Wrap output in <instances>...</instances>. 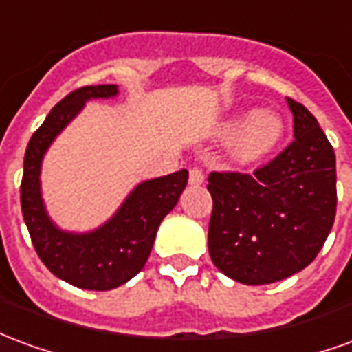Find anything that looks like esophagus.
<instances>
[{"label":"esophagus","mask_w":352,"mask_h":352,"mask_svg":"<svg viewBox=\"0 0 352 352\" xmlns=\"http://www.w3.org/2000/svg\"><path fill=\"white\" fill-rule=\"evenodd\" d=\"M204 181H206V173H204V169L201 168H190V184H204Z\"/></svg>","instance_id":"34e87169"}]
</instances>
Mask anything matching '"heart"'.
Returning a JSON list of instances; mask_svg holds the SVG:
<instances>
[{
	"label": "heart",
	"mask_w": 352,
	"mask_h": 352,
	"mask_svg": "<svg viewBox=\"0 0 352 352\" xmlns=\"http://www.w3.org/2000/svg\"><path fill=\"white\" fill-rule=\"evenodd\" d=\"M224 139L236 138L234 160L243 166H251L264 160L279 146L285 135V122L275 113H258L232 118L221 128Z\"/></svg>",
	"instance_id": "1"
}]
</instances>
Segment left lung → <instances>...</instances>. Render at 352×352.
<instances>
[{
    "label": "left lung",
    "mask_w": 352,
    "mask_h": 352,
    "mask_svg": "<svg viewBox=\"0 0 352 352\" xmlns=\"http://www.w3.org/2000/svg\"><path fill=\"white\" fill-rule=\"evenodd\" d=\"M294 141L252 173L211 171L209 254L230 279L270 285L309 265L336 219V154L317 118L287 98Z\"/></svg>",
    "instance_id": "obj_1"
}]
</instances>
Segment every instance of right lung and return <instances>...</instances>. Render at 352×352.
I'll return each instance as SVG.
<instances>
[{
    "label": "right lung",
    "mask_w": 352,
    "mask_h": 352,
    "mask_svg": "<svg viewBox=\"0 0 352 352\" xmlns=\"http://www.w3.org/2000/svg\"><path fill=\"white\" fill-rule=\"evenodd\" d=\"M116 92L115 85H98L67 94L35 130L24 154L20 206L35 252L56 277L85 290H111L143 270L160 222L177 206L188 181V171L181 169L139 184L118 213L92 234H65L50 222L39 190L43 154L85 101Z\"/></svg>",
    "instance_id": "right-lung-1"
}]
</instances>
